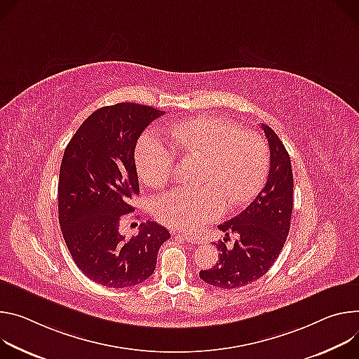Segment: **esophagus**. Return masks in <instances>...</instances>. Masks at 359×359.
I'll list each match as a JSON object with an SVG mask.
<instances>
[{"label": "esophagus", "instance_id": "1", "mask_svg": "<svg viewBox=\"0 0 359 359\" xmlns=\"http://www.w3.org/2000/svg\"><path fill=\"white\" fill-rule=\"evenodd\" d=\"M175 235H177V233H175ZM178 235H181V236L184 238V240H187V241H189V243H194L195 238H196L192 232H184V233L181 232V233H178Z\"/></svg>", "mask_w": 359, "mask_h": 359}]
</instances>
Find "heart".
<instances>
[{
	"instance_id": "heart-1",
	"label": "heart",
	"mask_w": 359,
	"mask_h": 359,
	"mask_svg": "<svg viewBox=\"0 0 359 359\" xmlns=\"http://www.w3.org/2000/svg\"><path fill=\"white\" fill-rule=\"evenodd\" d=\"M174 144L184 152L204 158L196 191L174 188L158 195L152 208L158 221L187 229L218 219L228 208L243 207L262 189L269 152L262 137L218 116H200L171 130ZM172 148L156 135L144 133L135 147V167L149 187L164 184L174 168Z\"/></svg>"
}]
</instances>
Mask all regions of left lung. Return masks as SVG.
I'll use <instances>...</instances> for the list:
<instances>
[{"instance_id": "obj_1", "label": "left lung", "mask_w": 359, "mask_h": 359, "mask_svg": "<svg viewBox=\"0 0 359 359\" xmlns=\"http://www.w3.org/2000/svg\"><path fill=\"white\" fill-rule=\"evenodd\" d=\"M269 145V174L265 187L254 201L235 218L219 224L225 233L217 244L219 251L217 264L200 271V278L218 288L232 290L245 287L265 275L280 255L291 226L294 178L290 154L278 135L261 124ZM237 240L228 248L229 233Z\"/></svg>"}]
</instances>
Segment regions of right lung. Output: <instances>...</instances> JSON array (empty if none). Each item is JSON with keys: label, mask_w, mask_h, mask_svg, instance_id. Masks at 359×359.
Returning a JSON list of instances; mask_svg holds the SVG:
<instances>
[{"label": "right lung", "mask_w": 359, "mask_h": 359, "mask_svg": "<svg viewBox=\"0 0 359 359\" xmlns=\"http://www.w3.org/2000/svg\"><path fill=\"white\" fill-rule=\"evenodd\" d=\"M164 111L119 102L94 111L68 142L60 168L58 219L67 248L91 281L109 288L134 287L154 273L156 255L171 236L154 221L138 235L119 233L140 194L135 145Z\"/></svg>", "instance_id": "add662e5"}]
</instances>
